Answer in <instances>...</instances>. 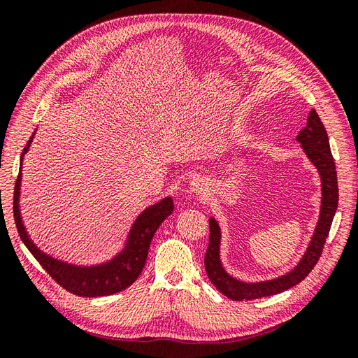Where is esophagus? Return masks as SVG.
Returning <instances> with one entry per match:
<instances>
[{"label": "esophagus", "instance_id": "esophagus-1", "mask_svg": "<svg viewBox=\"0 0 358 358\" xmlns=\"http://www.w3.org/2000/svg\"><path fill=\"white\" fill-rule=\"evenodd\" d=\"M191 191L196 192L197 196H200V194H204L206 191H208V188H206V183H203V180L192 179L191 180Z\"/></svg>", "mask_w": 358, "mask_h": 358}]
</instances>
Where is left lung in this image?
<instances>
[{"label": "left lung", "instance_id": "8db88e82", "mask_svg": "<svg viewBox=\"0 0 358 358\" xmlns=\"http://www.w3.org/2000/svg\"><path fill=\"white\" fill-rule=\"evenodd\" d=\"M297 140L305 149L306 155L313 162L320 171L321 183H322V201H321V213L320 221L317 224L315 233H313L312 242L308 248L305 257L301 258L299 266L287 273L273 280L258 284H245L241 280L233 279L230 275L225 273V270L220 262V227L213 218L209 220L210 234H209V246L206 249L204 255V268L210 282L221 291L224 296L231 300L242 301V300H254L267 296L279 294L291 287L297 285L305 279L310 270L315 267L318 259L322 254L326 239L329 237L330 227L334 218L336 209H338L339 201V189H338V176H336V166L334 159L329 145V136L324 124L315 110H310L308 124L297 134Z\"/></svg>", "mask_w": 358, "mask_h": 358}]
</instances>
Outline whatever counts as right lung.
<instances>
[{
    "mask_svg": "<svg viewBox=\"0 0 358 358\" xmlns=\"http://www.w3.org/2000/svg\"><path fill=\"white\" fill-rule=\"evenodd\" d=\"M31 142L32 137L24 148L22 155L28 150ZM19 189L20 173L16 179L13 196V218L20 239H22L28 251L34 255L40 266L46 270L48 275L57 284L71 292V294L82 297L110 296L134 284V280L142 273L145 267L148 249L157 229L173 212V201L170 197L157 203L155 206H150L134 222L131 233H129L127 248L117 257H115L112 262L96 267H76L45 255L29 241L19 213Z\"/></svg>",
    "mask_w": 358,
    "mask_h": 358,
    "instance_id": "right-lung-1",
    "label": "right lung"
}]
</instances>
